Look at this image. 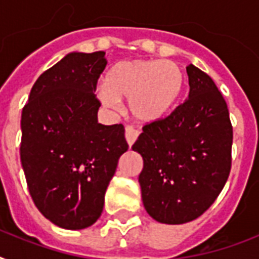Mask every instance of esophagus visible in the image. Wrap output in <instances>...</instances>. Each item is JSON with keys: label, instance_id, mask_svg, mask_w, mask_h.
Listing matches in <instances>:
<instances>
[{"label": "esophagus", "instance_id": "obj_1", "mask_svg": "<svg viewBox=\"0 0 259 259\" xmlns=\"http://www.w3.org/2000/svg\"><path fill=\"white\" fill-rule=\"evenodd\" d=\"M138 134H140V132H138L137 129H134L133 126L127 125L125 127V136H126V141H127V144H129L130 146L133 145L134 142H136V140H137Z\"/></svg>", "mask_w": 259, "mask_h": 259}]
</instances>
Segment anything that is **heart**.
Wrapping results in <instances>:
<instances>
[{"label": "heart", "instance_id": "1", "mask_svg": "<svg viewBox=\"0 0 259 259\" xmlns=\"http://www.w3.org/2000/svg\"><path fill=\"white\" fill-rule=\"evenodd\" d=\"M184 89V72L172 60H127L109 71L98 97L106 106L117 107L118 99H129L136 119L154 122L169 113Z\"/></svg>", "mask_w": 259, "mask_h": 259}]
</instances>
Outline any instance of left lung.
Masks as SVG:
<instances>
[{
	"label": "left lung",
	"instance_id": "obj_1",
	"mask_svg": "<svg viewBox=\"0 0 259 259\" xmlns=\"http://www.w3.org/2000/svg\"><path fill=\"white\" fill-rule=\"evenodd\" d=\"M189 95L169 115L149 122L133 145L144 158L138 181L146 212L183 225L217 200L231 170L233 125L225 98L208 75L187 67Z\"/></svg>",
	"mask_w": 259,
	"mask_h": 259
}]
</instances>
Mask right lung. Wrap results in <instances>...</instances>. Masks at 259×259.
<instances>
[{
	"mask_svg": "<svg viewBox=\"0 0 259 259\" xmlns=\"http://www.w3.org/2000/svg\"><path fill=\"white\" fill-rule=\"evenodd\" d=\"M105 52H72L44 71L21 114L22 169L34 205L54 225L82 230L101 217L129 145L123 125L98 123Z\"/></svg>",
	"mask_w": 259,
	"mask_h": 259,
	"instance_id": "add662e5",
	"label": "right lung"
}]
</instances>
